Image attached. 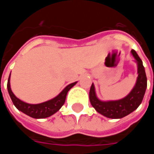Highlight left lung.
<instances>
[{"instance_id":"8db88e82","label":"left lung","mask_w":154,"mask_h":154,"mask_svg":"<svg viewBox=\"0 0 154 154\" xmlns=\"http://www.w3.org/2000/svg\"><path fill=\"white\" fill-rule=\"evenodd\" d=\"M131 54L134 57L137 64V73L135 85L131 91L122 99L115 100H101L97 96L96 88L92 83L91 87L89 97L91 106L97 112L110 119H121L132 113L142 103L147 88V77L142 60L135 51L132 49Z\"/></svg>"}]
</instances>
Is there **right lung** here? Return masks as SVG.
<instances>
[{
  "instance_id": "add662e5",
  "label": "right lung",
  "mask_w": 154,
  "mask_h": 154,
  "mask_svg": "<svg viewBox=\"0 0 154 154\" xmlns=\"http://www.w3.org/2000/svg\"><path fill=\"white\" fill-rule=\"evenodd\" d=\"M10 82H11V74L9 76L8 82H7V90H8L9 95L11 97V99L14 106L20 111L35 119H44L57 112L65 102L68 91L70 90L72 87H74L77 82H75L72 83L68 84L57 96L47 101L38 104H29L20 100L19 98L15 97V94L12 92Z\"/></svg>"
}]
</instances>
